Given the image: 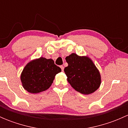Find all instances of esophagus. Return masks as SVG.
<instances>
[{
	"label": "esophagus",
	"instance_id": "34e87169",
	"mask_svg": "<svg viewBox=\"0 0 128 128\" xmlns=\"http://www.w3.org/2000/svg\"><path fill=\"white\" fill-rule=\"evenodd\" d=\"M60 69H61L62 71H63V70H64V66H60Z\"/></svg>",
	"mask_w": 128,
	"mask_h": 128
}]
</instances>
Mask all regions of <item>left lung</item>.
I'll return each instance as SVG.
<instances>
[{
	"mask_svg": "<svg viewBox=\"0 0 128 128\" xmlns=\"http://www.w3.org/2000/svg\"><path fill=\"white\" fill-rule=\"evenodd\" d=\"M66 60L68 66L64 68V72L68 81L76 91L88 95L98 88L101 84L100 74L88 58L72 53Z\"/></svg>",
	"mask_w": 128,
	"mask_h": 128,
	"instance_id": "obj_1",
	"label": "left lung"
}]
</instances>
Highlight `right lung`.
Listing matches in <instances>:
<instances>
[{
	"instance_id": "right-lung-1",
	"label": "right lung",
	"mask_w": 128,
	"mask_h": 128,
	"mask_svg": "<svg viewBox=\"0 0 128 128\" xmlns=\"http://www.w3.org/2000/svg\"><path fill=\"white\" fill-rule=\"evenodd\" d=\"M61 71L52 59L44 58L30 62L21 75L23 87L28 92L37 94L50 88L55 76Z\"/></svg>"
}]
</instances>
